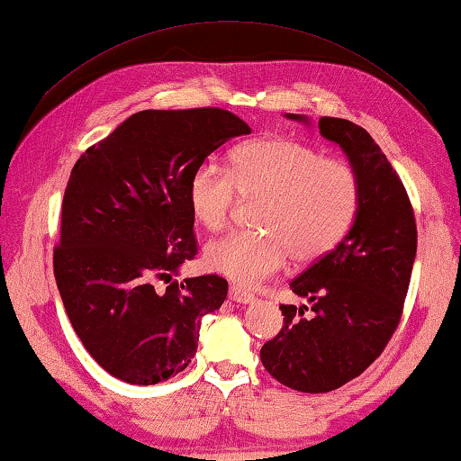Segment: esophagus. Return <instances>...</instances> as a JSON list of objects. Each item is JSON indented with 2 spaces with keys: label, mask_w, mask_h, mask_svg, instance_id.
Segmentation results:
<instances>
[{
  "label": "esophagus",
  "mask_w": 461,
  "mask_h": 461,
  "mask_svg": "<svg viewBox=\"0 0 461 461\" xmlns=\"http://www.w3.org/2000/svg\"><path fill=\"white\" fill-rule=\"evenodd\" d=\"M230 298L233 300V303H240V304H249L256 300L254 294H249L248 290L240 288V286H230Z\"/></svg>",
  "instance_id": "1"
}]
</instances>
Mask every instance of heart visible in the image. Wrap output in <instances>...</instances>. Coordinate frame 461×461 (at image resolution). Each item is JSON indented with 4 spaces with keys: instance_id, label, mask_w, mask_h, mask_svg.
<instances>
[{
    "instance_id": "1",
    "label": "heart",
    "mask_w": 461,
    "mask_h": 461,
    "mask_svg": "<svg viewBox=\"0 0 461 461\" xmlns=\"http://www.w3.org/2000/svg\"><path fill=\"white\" fill-rule=\"evenodd\" d=\"M238 195L259 199L254 223L262 231H233L212 241L205 266L241 286H254L288 258L311 264L337 248L361 207V179L345 158L324 157L292 139H259L233 149L230 169L213 161L195 167L187 197L205 230L228 225Z\"/></svg>"
}]
</instances>
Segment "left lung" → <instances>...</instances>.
Masks as SVG:
<instances>
[{
	"label": "left lung",
	"instance_id": "obj_1",
	"mask_svg": "<svg viewBox=\"0 0 461 461\" xmlns=\"http://www.w3.org/2000/svg\"><path fill=\"white\" fill-rule=\"evenodd\" d=\"M318 129L357 169L361 207L347 238L290 282L294 294L311 300L312 314L280 304L282 330L259 350L276 381L303 393L339 389L379 358L403 314L417 252L413 205L369 132L332 116Z\"/></svg>",
	"mask_w": 461,
	"mask_h": 461
}]
</instances>
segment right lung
Listing matches in <instances>:
<instances>
[{
    "instance_id": "1",
    "label": "right lung",
    "mask_w": 461,
    "mask_h": 461,
    "mask_svg": "<svg viewBox=\"0 0 461 461\" xmlns=\"http://www.w3.org/2000/svg\"><path fill=\"white\" fill-rule=\"evenodd\" d=\"M252 129L215 106L140 111L82 153L62 199L54 276L72 329L116 379L157 384L197 350L202 318L228 296L217 274L169 279L194 259L189 177L225 140Z\"/></svg>"
}]
</instances>
